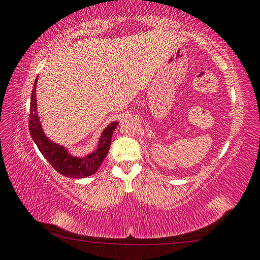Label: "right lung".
Segmentation results:
<instances>
[{
    "instance_id": "obj_1",
    "label": "right lung",
    "mask_w": 260,
    "mask_h": 260,
    "mask_svg": "<svg viewBox=\"0 0 260 260\" xmlns=\"http://www.w3.org/2000/svg\"><path fill=\"white\" fill-rule=\"evenodd\" d=\"M36 82H38V80H35L33 91H31L29 108L30 113L28 120L29 133L36 146L39 147L42 155L47 158V161L54 168V170H57L59 174L65 177L85 178V177L93 175L99 169V167L102 166L104 158L107 155L109 147H111L112 135L117 125V122L111 123L104 130L99 140L97 151L83 158L73 157L66 152L65 148L52 143L51 140L45 137L42 129H41L38 114H36Z\"/></svg>"
}]
</instances>
